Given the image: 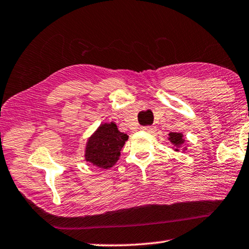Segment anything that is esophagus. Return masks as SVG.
Returning a JSON list of instances; mask_svg holds the SVG:
<instances>
[{
  "label": "esophagus",
  "instance_id": "obj_1",
  "mask_svg": "<svg viewBox=\"0 0 249 249\" xmlns=\"http://www.w3.org/2000/svg\"><path fill=\"white\" fill-rule=\"evenodd\" d=\"M142 130L145 132H154L156 131V128L151 127V125H145V127H142Z\"/></svg>",
  "mask_w": 249,
  "mask_h": 249
}]
</instances>
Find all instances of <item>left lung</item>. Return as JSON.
Returning <instances> with one entry per match:
<instances>
[{
    "instance_id": "left-lung-1",
    "label": "left lung",
    "mask_w": 249,
    "mask_h": 249,
    "mask_svg": "<svg viewBox=\"0 0 249 249\" xmlns=\"http://www.w3.org/2000/svg\"><path fill=\"white\" fill-rule=\"evenodd\" d=\"M168 140L171 142V144L173 145V150L175 152H180V148H182L185 143V139H184V134L181 132H170L169 133V138ZM186 148H182V151H185Z\"/></svg>"
}]
</instances>
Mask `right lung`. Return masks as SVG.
Here are the masks:
<instances>
[{"instance_id":"obj_1","label":"right lung","mask_w":249,"mask_h":249,"mask_svg":"<svg viewBox=\"0 0 249 249\" xmlns=\"http://www.w3.org/2000/svg\"><path fill=\"white\" fill-rule=\"evenodd\" d=\"M127 140V133L120 132L116 122H103L87 139L84 160L99 169L111 168Z\"/></svg>"}]
</instances>
